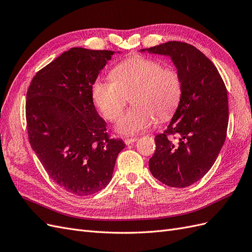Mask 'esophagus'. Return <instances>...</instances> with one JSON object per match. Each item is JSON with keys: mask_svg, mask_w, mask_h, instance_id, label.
Returning <instances> with one entry per match:
<instances>
[{"mask_svg": "<svg viewBox=\"0 0 252 252\" xmlns=\"http://www.w3.org/2000/svg\"><path fill=\"white\" fill-rule=\"evenodd\" d=\"M136 140H138V138H126V139H124V143L126 145H130V144L134 143Z\"/></svg>", "mask_w": 252, "mask_h": 252, "instance_id": "1", "label": "esophagus"}]
</instances>
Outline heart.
<instances>
[{
  "instance_id": "1",
  "label": "heart",
  "mask_w": 252,
  "mask_h": 252,
  "mask_svg": "<svg viewBox=\"0 0 252 252\" xmlns=\"http://www.w3.org/2000/svg\"><path fill=\"white\" fill-rule=\"evenodd\" d=\"M112 81L96 79L91 85V98L104 119L113 122L123 111L130 95L131 108L117 123L120 133H139L154 124L156 116L169 118L179 107L183 85L177 68L161 61L131 56L110 71Z\"/></svg>"
}]
</instances>
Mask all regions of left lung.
Segmentation results:
<instances>
[{"label": "left lung", "mask_w": 252, "mask_h": 252, "mask_svg": "<svg viewBox=\"0 0 252 252\" xmlns=\"http://www.w3.org/2000/svg\"><path fill=\"white\" fill-rule=\"evenodd\" d=\"M147 50L169 56L183 85L182 100L170 124L155 138L157 147L149 169L163 184L184 188L209 171L225 142L227 89L217 67L192 45L171 41Z\"/></svg>", "instance_id": "8db88e82"}]
</instances>
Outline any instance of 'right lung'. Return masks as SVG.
<instances>
[{
	"label": "right lung",
	"instance_id": "right-lung-1",
	"mask_svg": "<svg viewBox=\"0 0 252 252\" xmlns=\"http://www.w3.org/2000/svg\"><path fill=\"white\" fill-rule=\"evenodd\" d=\"M113 51L71 48L37 71L26 94L28 140L59 186L89 195L107 186L122 140L110 139L91 85Z\"/></svg>",
	"mask_w": 252,
	"mask_h": 252
}]
</instances>
